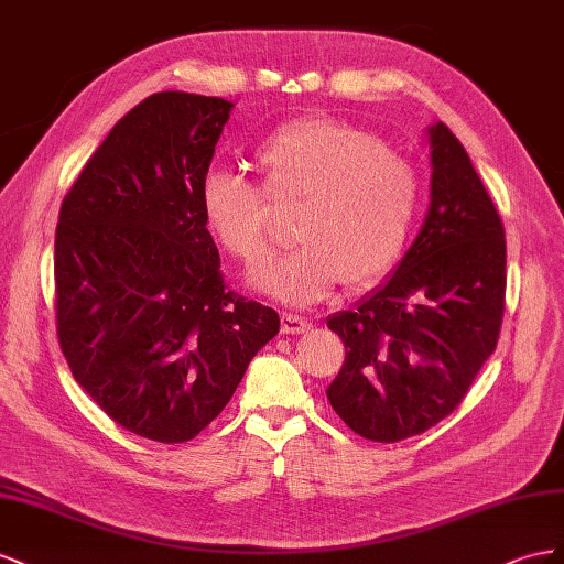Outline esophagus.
Masks as SVG:
<instances>
[{
  "instance_id": "esophagus-1",
  "label": "esophagus",
  "mask_w": 564,
  "mask_h": 564,
  "mask_svg": "<svg viewBox=\"0 0 564 564\" xmlns=\"http://www.w3.org/2000/svg\"><path fill=\"white\" fill-rule=\"evenodd\" d=\"M310 321L304 316H297V314H283L281 318V330L285 335H300V333H307L310 330Z\"/></svg>"
}]
</instances>
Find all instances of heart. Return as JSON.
I'll list each match as a JSON object with an SVG mask.
<instances>
[{"label":"heart","mask_w":564,"mask_h":564,"mask_svg":"<svg viewBox=\"0 0 564 564\" xmlns=\"http://www.w3.org/2000/svg\"><path fill=\"white\" fill-rule=\"evenodd\" d=\"M252 167L262 188L236 172H207L200 213L224 252L260 267L273 250L264 193L302 203V243L254 273L262 293L310 307L345 279L368 288L397 269L421 213V176L376 132L328 116L291 120L257 143Z\"/></svg>","instance_id":"b5f03b06"}]
</instances>
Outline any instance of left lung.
<instances>
[{
  "label": "left lung",
  "mask_w": 564,
  "mask_h": 564,
  "mask_svg": "<svg viewBox=\"0 0 564 564\" xmlns=\"http://www.w3.org/2000/svg\"><path fill=\"white\" fill-rule=\"evenodd\" d=\"M430 210L392 276L328 328L345 364L335 413L371 442L437 425L496 349L506 310V234L470 155L444 122L427 127Z\"/></svg>",
  "instance_id": "left-lung-1"
}]
</instances>
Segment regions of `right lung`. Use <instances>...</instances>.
<instances>
[{"label": "right lung", "instance_id": "right-lung-1", "mask_svg": "<svg viewBox=\"0 0 564 564\" xmlns=\"http://www.w3.org/2000/svg\"><path fill=\"white\" fill-rule=\"evenodd\" d=\"M234 104L158 91L112 127L61 203L56 333L75 380L139 437L180 444L229 404L279 314L234 293L200 186Z\"/></svg>", "mask_w": 564, "mask_h": 564}]
</instances>
